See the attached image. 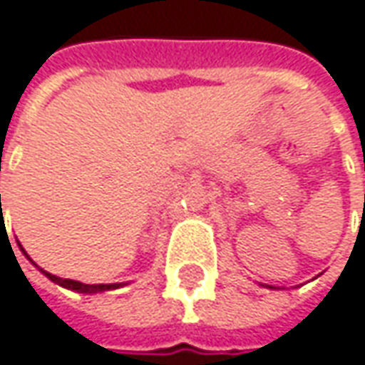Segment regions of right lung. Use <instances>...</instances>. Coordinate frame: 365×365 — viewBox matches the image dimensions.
<instances>
[{"label":"right lung","instance_id":"obj_1","mask_svg":"<svg viewBox=\"0 0 365 365\" xmlns=\"http://www.w3.org/2000/svg\"><path fill=\"white\" fill-rule=\"evenodd\" d=\"M0 210H1V196H0ZM20 247V251L26 255L24 247L18 243ZM28 257V255H26ZM30 259V257H28ZM32 262V259H30ZM34 263V262H32ZM36 265V263H34ZM44 276L48 277L51 282H55L58 286H63V288H69V290H75V292H81V294H98V292H106V290H114V288H120L122 284H81V282H77V279H65V277H56L53 274H48V272H44V269H40Z\"/></svg>","mask_w":365,"mask_h":365}]
</instances>
